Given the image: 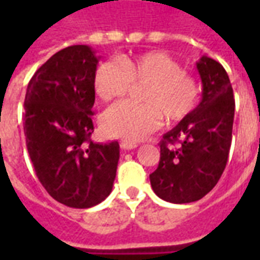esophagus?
Segmentation results:
<instances>
[{
	"instance_id": "34e87169",
	"label": "esophagus",
	"mask_w": 260,
	"mask_h": 260,
	"mask_svg": "<svg viewBox=\"0 0 260 260\" xmlns=\"http://www.w3.org/2000/svg\"><path fill=\"white\" fill-rule=\"evenodd\" d=\"M119 146L122 147L124 150H132V149H136L138 145L135 142H129V141H121L119 142Z\"/></svg>"
}]
</instances>
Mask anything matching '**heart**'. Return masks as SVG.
I'll return each mask as SVG.
<instances>
[{
	"instance_id": "1",
	"label": "heart",
	"mask_w": 260,
	"mask_h": 260,
	"mask_svg": "<svg viewBox=\"0 0 260 260\" xmlns=\"http://www.w3.org/2000/svg\"><path fill=\"white\" fill-rule=\"evenodd\" d=\"M132 83H145L143 103L122 102L103 114L102 125L108 135L126 141H142L163 124V113L180 121L195 110L201 87L178 61L163 51H147L117 61H103L94 71V90L110 102L126 94Z\"/></svg>"
}]
</instances>
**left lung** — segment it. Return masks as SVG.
Masks as SVG:
<instances>
[{
  "mask_svg": "<svg viewBox=\"0 0 260 260\" xmlns=\"http://www.w3.org/2000/svg\"><path fill=\"white\" fill-rule=\"evenodd\" d=\"M196 68L202 100L163 135L160 161L150 174L154 193L171 203H191L212 191L223 174L234 122V93L223 65L201 57ZM175 143L180 146L175 148Z\"/></svg>",
  "mask_w": 260,
  "mask_h": 260,
  "instance_id": "left-lung-1",
  "label": "left lung"
}]
</instances>
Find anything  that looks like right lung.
Wrapping results in <instances>:
<instances>
[{
    "label": "right lung",
    "mask_w": 260,
    "mask_h": 260,
    "mask_svg": "<svg viewBox=\"0 0 260 260\" xmlns=\"http://www.w3.org/2000/svg\"><path fill=\"white\" fill-rule=\"evenodd\" d=\"M96 51L71 46L48 58L27 85L23 131L39 181L65 206L87 209L113 189L119 145L96 143L93 132Z\"/></svg>",
    "instance_id": "obj_1"
}]
</instances>
